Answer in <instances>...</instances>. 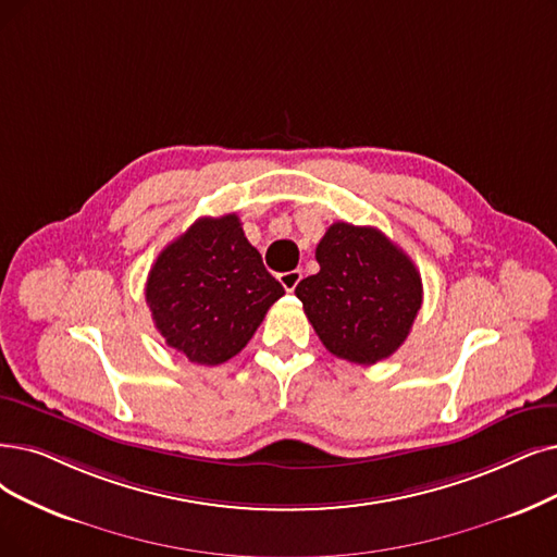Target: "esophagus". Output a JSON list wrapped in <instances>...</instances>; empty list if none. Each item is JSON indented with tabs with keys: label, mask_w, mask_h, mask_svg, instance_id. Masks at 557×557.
<instances>
[{
	"label": "esophagus",
	"mask_w": 557,
	"mask_h": 557,
	"mask_svg": "<svg viewBox=\"0 0 557 557\" xmlns=\"http://www.w3.org/2000/svg\"><path fill=\"white\" fill-rule=\"evenodd\" d=\"M278 281H281V285L285 287L287 293H293L295 287L299 285V281H301V272H299V270H293V272H283V274H278Z\"/></svg>",
	"instance_id": "1"
}]
</instances>
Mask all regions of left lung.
Segmentation results:
<instances>
[{"label": "left lung", "mask_w": 557, "mask_h": 557, "mask_svg": "<svg viewBox=\"0 0 557 557\" xmlns=\"http://www.w3.org/2000/svg\"><path fill=\"white\" fill-rule=\"evenodd\" d=\"M320 272L295 295L322 345L338 359L372 366L409 336L422 304L411 258L372 226L336 221L315 249Z\"/></svg>", "instance_id": "8db88e82"}]
</instances>
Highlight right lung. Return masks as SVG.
<instances>
[{
    "instance_id": "add662e5",
    "label": "right lung",
    "mask_w": 557,
    "mask_h": 557,
    "mask_svg": "<svg viewBox=\"0 0 557 557\" xmlns=\"http://www.w3.org/2000/svg\"><path fill=\"white\" fill-rule=\"evenodd\" d=\"M283 295L237 214L194 221L158 256L146 281L154 326L198 366L233 359Z\"/></svg>"
}]
</instances>
